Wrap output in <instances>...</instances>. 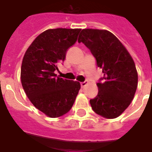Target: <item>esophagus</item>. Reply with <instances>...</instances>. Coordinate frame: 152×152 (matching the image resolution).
Wrapping results in <instances>:
<instances>
[{"mask_svg":"<svg viewBox=\"0 0 152 152\" xmlns=\"http://www.w3.org/2000/svg\"><path fill=\"white\" fill-rule=\"evenodd\" d=\"M87 84H88V82H87L86 80H85L83 82H80V86H81V87H84V86H86Z\"/></svg>","mask_w":152,"mask_h":152,"instance_id":"obj_1","label":"esophagus"}]
</instances>
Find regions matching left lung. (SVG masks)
<instances>
[{"instance_id": "1", "label": "left lung", "mask_w": 152, "mask_h": 152, "mask_svg": "<svg viewBox=\"0 0 152 152\" xmlns=\"http://www.w3.org/2000/svg\"><path fill=\"white\" fill-rule=\"evenodd\" d=\"M78 42H82L96 60L104 76L96 83L98 95L90 100L96 114L107 119L118 117L134 98L138 75L132 57L122 43L106 30L83 29Z\"/></svg>"}]
</instances>
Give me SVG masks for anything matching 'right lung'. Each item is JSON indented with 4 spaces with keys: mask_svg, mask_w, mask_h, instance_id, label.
<instances>
[{
    "mask_svg": "<svg viewBox=\"0 0 152 152\" xmlns=\"http://www.w3.org/2000/svg\"><path fill=\"white\" fill-rule=\"evenodd\" d=\"M80 29H49L33 41L24 55L20 80L34 106L51 118L66 114L80 89L78 81L55 74L67 50L76 43Z\"/></svg>",
    "mask_w": 152,
    "mask_h": 152,
    "instance_id": "1",
    "label": "right lung"
}]
</instances>
